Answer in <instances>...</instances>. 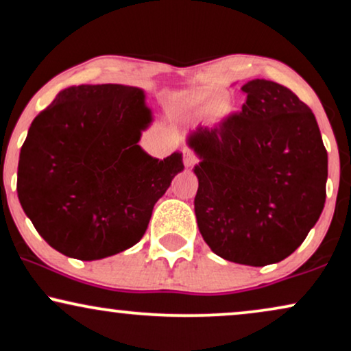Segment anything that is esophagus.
I'll return each mask as SVG.
<instances>
[{
    "label": "esophagus",
    "mask_w": 351,
    "mask_h": 351,
    "mask_svg": "<svg viewBox=\"0 0 351 351\" xmlns=\"http://www.w3.org/2000/svg\"><path fill=\"white\" fill-rule=\"evenodd\" d=\"M183 162L186 167H194L197 163V157L193 150L189 149H183Z\"/></svg>",
    "instance_id": "1"
}]
</instances>
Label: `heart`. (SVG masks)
Here are the masks:
<instances>
[{
    "instance_id": "b5f03b06",
    "label": "heart",
    "mask_w": 351,
    "mask_h": 351,
    "mask_svg": "<svg viewBox=\"0 0 351 351\" xmlns=\"http://www.w3.org/2000/svg\"><path fill=\"white\" fill-rule=\"evenodd\" d=\"M216 98V93H204V95H201V101L206 104H210ZM214 111H216L219 116H223V114H227L230 111V103L227 99H217L216 103H214Z\"/></svg>"
}]
</instances>
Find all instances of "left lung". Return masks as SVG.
I'll use <instances>...</instances> for the list:
<instances>
[{
    "label": "left lung",
    "mask_w": 351,
    "mask_h": 351,
    "mask_svg": "<svg viewBox=\"0 0 351 351\" xmlns=\"http://www.w3.org/2000/svg\"><path fill=\"white\" fill-rule=\"evenodd\" d=\"M239 114L199 125L194 197L210 250L250 267L278 263L304 242L325 204L327 150L314 112L282 84L252 80Z\"/></svg>",
    "instance_id": "1"
}]
</instances>
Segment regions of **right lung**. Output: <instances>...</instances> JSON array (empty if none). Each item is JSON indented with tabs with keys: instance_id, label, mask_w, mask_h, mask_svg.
<instances>
[{
	"instance_id": "add662e5",
	"label": "right lung",
	"mask_w": 351,
	"mask_h": 351,
	"mask_svg": "<svg viewBox=\"0 0 351 351\" xmlns=\"http://www.w3.org/2000/svg\"><path fill=\"white\" fill-rule=\"evenodd\" d=\"M152 122L142 90L65 88L37 114L23 143L18 197L50 247L84 261L128 250L143 237L155 202L183 170L138 145Z\"/></svg>"
}]
</instances>
